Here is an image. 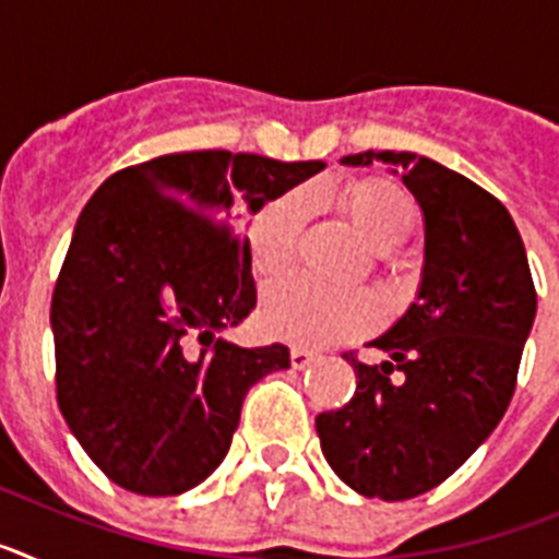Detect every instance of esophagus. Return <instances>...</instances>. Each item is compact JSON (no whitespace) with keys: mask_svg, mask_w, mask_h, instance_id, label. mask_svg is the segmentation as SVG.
Instances as JSON below:
<instances>
[{"mask_svg":"<svg viewBox=\"0 0 559 559\" xmlns=\"http://www.w3.org/2000/svg\"><path fill=\"white\" fill-rule=\"evenodd\" d=\"M313 360H316V355L308 353V349H302V347H294V349H290V367H294V369L310 367Z\"/></svg>","mask_w":559,"mask_h":559,"instance_id":"34e87169","label":"esophagus"}]
</instances>
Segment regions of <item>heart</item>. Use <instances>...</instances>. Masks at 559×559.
Returning a JSON list of instances; mask_svg holds the SVG:
<instances>
[{
	"instance_id": "b5f03b06",
	"label": "heart",
	"mask_w": 559,
	"mask_h": 559,
	"mask_svg": "<svg viewBox=\"0 0 559 559\" xmlns=\"http://www.w3.org/2000/svg\"><path fill=\"white\" fill-rule=\"evenodd\" d=\"M319 199L333 201L378 251L406 243L419 224L414 199L389 179H360L344 187H324ZM308 195L302 190L271 201L249 226L251 265L260 276H276L290 265L299 235L308 221ZM374 305L367 294L333 288L310 276L294 274L274 283L265 294L263 324L276 338L299 347H330L372 328Z\"/></svg>"
}]
</instances>
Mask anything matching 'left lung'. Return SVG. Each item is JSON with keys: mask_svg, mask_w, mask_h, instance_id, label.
<instances>
[{"mask_svg": "<svg viewBox=\"0 0 559 559\" xmlns=\"http://www.w3.org/2000/svg\"><path fill=\"white\" fill-rule=\"evenodd\" d=\"M374 159L392 165L426 215L423 280L406 313L369 341L389 358L360 364L349 355L353 400L319 414L316 433L355 492L406 501L445 481L496 431L537 294L515 221L496 195L408 151L353 153L341 165Z\"/></svg>", "mask_w": 559, "mask_h": 559, "instance_id": "obj_1", "label": "left lung"}]
</instances>
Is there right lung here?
Wrapping results in <instances>:
<instances>
[{
  "label": "right lung",
  "mask_w": 559,
  "mask_h": 559,
  "mask_svg": "<svg viewBox=\"0 0 559 559\" xmlns=\"http://www.w3.org/2000/svg\"><path fill=\"white\" fill-rule=\"evenodd\" d=\"M324 162L167 153L114 173L83 206L52 290L58 406L88 459L126 490L179 496L231 445L285 344L237 347L257 305L240 204L254 215Z\"/></svg>",
  "instance_id": "obj_1"
}]
</instances>
